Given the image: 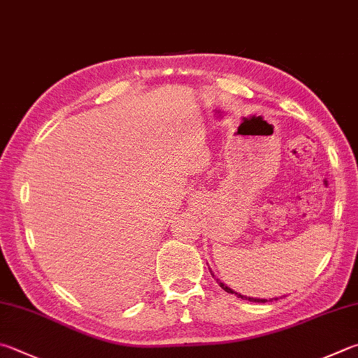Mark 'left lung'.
Wrapping results in <instances>:
<instances>
[{
	"label": "left lung",
	"instance_id": "left-lung-1",
	"mask_svg": "<svg viewBox=\"0 0 358 358\" xmlns=\"http://www.w3.org/2000/svg\"><path fill=\"white\" fill-rule=\"evenodd\" d=\"M211 275H213V272H211ZM217 283H219V287L222 288L224 291H227V292H230V294H236L238 297H241V299H244V301H250V302H268V299H257V297H247V296H243V294H239V292H235L233 291L231 288H229L227 287V285H224L222 282H219L217 280ZM269 301H272V299H269Z\"/></svg>",
	"mask_w": 358,
	"mask_h": 358
}]
</instances>
